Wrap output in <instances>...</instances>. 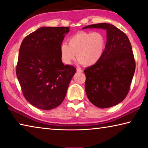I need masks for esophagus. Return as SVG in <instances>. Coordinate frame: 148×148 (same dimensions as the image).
Instances as JSON below:
<instances>
[{
  "instance_id": "esophagus-1",
  "label": "esophagus",
  "mask_w": 148,
  "mask_h": 148,
  "mask_svg": "<svg viewBox=\"0 0 148 148\" xmlns=\"http://www.w3.org/2000/svg\"><path fill=\"white\" fill-rule=\"evenodd\" d=\"M77 72H78V73H82V72H83V70L81 69V68H77Z\"/></svg>"
}]
</instances>
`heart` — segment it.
<instances>
[{"mask_svg": "<svg viewBox=\"0 0 148 148\" xmlns=\"http://www.w3.org/2000/svg\"><path fill=\"white\" fill-rule=\"evenodd\" d=\"M107 37L100 32H80L69 39V44L62 43L60 55L62 62L70 64L76 55L79 62L86 66H92L101 60L105 51Z\"/></svg>", "mask_w": 148, "mask_h": 148, "instance_id": "obj_1", "label": "heart"}]
</instances>
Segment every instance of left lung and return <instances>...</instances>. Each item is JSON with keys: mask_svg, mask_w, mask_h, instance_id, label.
<instances>
[{"mask_svg": "<svg viewBox=\"0 0 148 148\" xmlns=\"http://www.w3.org/2000/svg\"><path fill=\"white\" fill-rule=\"evenodd\" d=\"M102 29L107 32V45L101 60L84 70L87 97L96 107L105 109L116 105L130 90L136 70L130 39L113 25L98 23L84 29Z\"/></svg>", "mask_w": 148, "mask_h": 148, "instance_id": "left-lung-1", "label": "left lung"}]
</instances>
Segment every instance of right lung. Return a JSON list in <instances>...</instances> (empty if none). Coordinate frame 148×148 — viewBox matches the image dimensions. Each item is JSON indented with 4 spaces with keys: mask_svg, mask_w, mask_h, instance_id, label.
<instances>
[{
    "mask_svg": "<svg viewBox=\"0 0 148 148\" xmlns=\"http://www.w3.org/2000/svg\"><path fill=\"white\" fill-rule=\"evenodd\" d=\"M69 32L68 27H42L21 45L16 77L25 99L37 109L58 107L76 73V68L64 65L60 55V45Z\"/></svg>",
    "mask_w": 148,
    "mask_h": 148,
    "instance_id": "1",
    "label": "right lung"
}]
</instances>
